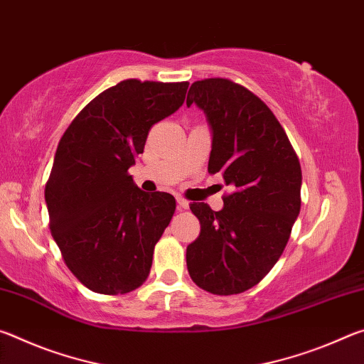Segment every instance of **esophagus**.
<instances>
[{
  "label": "esophagus",
  "instance_id": "esophagus-1",
  "mask_svg": "<svg viewBox=\"0 0 364 364\" xmlns=\"http://www.w3.org/2000/svg\"><path fill=\"white\" fill-rule=\"evenodd\" d=\"M176 204H178V210L180 212L188 210L189 208V202L186 199H183V197H176Z\"/></svg>",
  "mask_w": 364,
  "mask_h": 364
}]
</instances>
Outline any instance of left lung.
Segmentation results:
<instances>
[{"mask_svg": "<svg viewBox=\"0 0 364 364\" xmlns=\"http://www.w3.org/2000/svg\"><path fill=\"white\" fill-rule=\"evenodd\" d=\"M212 133L208 171L232 188L223 208L191 204L200 234L186 249L191 278L217 295L258 284L284 252L300 212L301 170L286 132L267 104L226 78L191 85Z\"/></svg>", "mask_w": 364, "mask_h": 364, "instance_id": "obj_1", "label": "left lung"}]
</instances>
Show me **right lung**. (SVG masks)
Returning a JSON list of instances; mask_svg holds the SVG:
<instances>
[{
    "label": "right lung",
    "mask_w": 364,
    "mask_h": 364,
    "mask_svg": "<svg viewBox=\"0 0 364 364\" xmlns=\"http://www.w3.org/2000/svg\"><path fill=\"white\" fill-rule=\"evenodd\" d=\"M188 86L123 80L97 95L59 141L45 188L49 230L90 291L127 294L149 276L176 202L141 191L128 168L154 123L183 106Z\"/></svg>",
    "instance_id": "right-lung-1"
}]
</instances>
